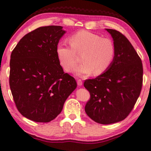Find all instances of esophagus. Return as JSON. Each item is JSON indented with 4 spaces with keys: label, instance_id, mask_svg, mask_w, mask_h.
<instances>
[{
    "label": "esophagus",
    "instance_id": "esophagus-1",
    "mask_svg": "<svg viewBox=\"0 0 151 151\" xmlns=\"http://www.w3.org/2000/svg\"><path fill=\"white\" fill-rule=\"evenodd\" d=\"M77 85L78 86L83 85V81H82V80H81V79H78V80H77Z\"/></svg>",
    "mask_w": 151,
    "mask_h": 151
}]
</instances>
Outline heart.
I'll list each match as a JSON object with an SVG mask.
<instances>
[{
	"label": "heart",
	"instance_id": "heart-1",
	"mask_svg": "<svg viewBox=\"0 0 151 151\" xmlns=\"http://www.w3.org/2000/svg\"><path fill=\"white\" fill-rule=\"evenodd\" d=\"M71 47L58 44L56 52L60 64L66 71H70L76 64V52L81 53L82 63L74 72L76 75L99 76L108 70L114 60L115 47L112 40L88 30H81L68 39Z\"/></svg>",
	"mask_w": 151,
	"mask_h": 151
}]
</instances>
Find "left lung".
I'll return each instance as SVG.
<instances>
[{"label": "left lung", "mask_w": 151, "mask_h": 151, "mask_svg": "<svg viewBox=\"0 0 151 151\" xmlns=\"http://www.w3.org/2000/svg\"><path fill=\"white\" fill-rule=\"evenodd\" d=\"M106 30L113 39L114 60L106 72L84 83L91 94L86 113L103 124L120 122L129 115L141 91L143 74L141 59L129 40L116 30Z\"/></svg>", "instance_id": "8db88e82"}]
</instances>
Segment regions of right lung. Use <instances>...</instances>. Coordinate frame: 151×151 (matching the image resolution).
I'll list each match as a JSON object with an SVG mask.
<instances>
[{
    "instance_id": "1",
    "label": "right lung",
    "mask_w": 151,
    "mask_h": 151,
    "mask_svg": "<svg viewBox=\"0 0 151 151\" xmlns=\"http://www.w3.org/2000/svg\"><path fill=\"white\" fill-rule=\"evenodd\" d=\"M65 32L60 26L39 27L24 35L11 53L10 88L18 111L31 121L55 119L77 86L64 73L56 52Z\"/></svg>"
}]
</instances>
